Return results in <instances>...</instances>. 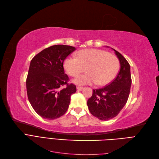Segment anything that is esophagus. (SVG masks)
Masks as SVG:
<instances>
[{
    "label": "esophagus",
    "mask_w": 159,
    "mask_h": 159,
    "mask_svg": "<svg viewBox=\"0 0 159 159\" xmlns=\"http://www.w3.org/2000/svg\"><path fill=\"white\" fill-rule=\"evenodd\" d=\"M76 89H77L78 90H79V91H80V90H82L83 89V87H81V86H77L76 87Z\"/></svg>",
    "instance_id": "1"
}]
</instances>
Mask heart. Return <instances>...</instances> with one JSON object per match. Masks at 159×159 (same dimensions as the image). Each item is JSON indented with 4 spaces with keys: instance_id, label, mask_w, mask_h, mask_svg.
I'll return each instance as SVG.
<instances>
[{
    "instance_id": "1",
    "label": "heart",
    "mask_w": 159,
    "mask_h": 159,
    "mask_svg": "<svg viewBox=\"0 0 159 159\" xmlns=\"http://www.w3.org/2000/svg\"><path fill=\"white\" fill-rule=\"evenodd\" d=\"M64 69L71 76H76L86 70L88 73L73 80L79 85L96 84L104 86L114 79L119 69V60L115 55L103 50L86 49L76 53V57H67L63 62Z\"/></svg>"
}]
</instances>
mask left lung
<instances>
[{
	"label": "left lung",
	"instance_id": "8db88e82",
	"mask_svg": "<svg viewBox=\"0 0 159 159\" xmlns=\"http://www.w3.org/2000/svg\"><path fill=\"white\" fill-rule=\"evenodd\" d=\"M120 63V70L115 79L107 86L94 89L87 101L90 113L100 120L107 121L118 115L125 105L131 85L130 65L120 53L113 49Z\"/></svg>",
	"mask_w": 159,
	"mask_h": 159
}]
</instances>
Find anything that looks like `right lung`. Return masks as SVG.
Instances as JSON below:
<instances>
[{"label": "right lung", "mask_w": 159, "mask_h": 159, "mask_svg": "<svg viewBox=\"0 0 159 159\" xmlns=\"http://www.w3.org/2000/svg\"><path fill=\"white\" fill-rule=\"evenodd\" d=\"M75 48L55 45L34 56L26 79L28 98L35 111L47 120L59 118L67 110L76 86L69 84L63 62Z\"/></svg>", "instance_id": "right-lung-1"}]
</instances>
